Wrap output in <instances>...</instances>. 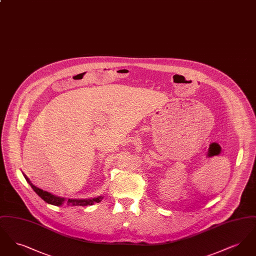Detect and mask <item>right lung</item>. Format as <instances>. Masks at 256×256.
I'll return each mask as SVG.
<instances>
[{
  "label": "right lung",
  "instance_id": "right-lung-1",
  "mask_svg": "<svg viewBox=\"0 0 256 256\" xmlns=\"http://www.w3.org/2000/svg\"><path fill=\"white\" fill-rule=\"evenodd\" d=\"M23 176L26 178V180L28 183L32 186V188L34 189V191L36 193L37 195L39 196L42 200H44L47 204H52V206H60L65 202H67V204L69 206H93L94 204H98L100 202H102V196H98L96 198H69L66 200L65 198H61L58 196L52 195V193L44 191L40 188L36 187V185H34L32 182L28 180V178L23 174Z\"/></svg>",
  "mask_w": 256,
  "mask_h": 256
}]
</instances>
